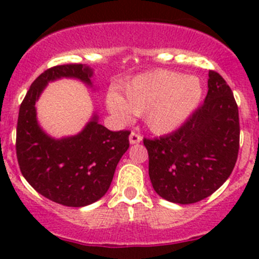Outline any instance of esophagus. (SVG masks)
I'll list each match as a JSON object with an SVG mask.
<instances>
[{"instance_id":"esophagus-1","label":"esophagus","mask_w":259,"mask_h":259,"mask_svg":"<svg viewBox=\"0 0 259 259\" xmlns=\"http://www.w3.org/2000/svg\"><path fill=\"white\" fill-rule=\"evenodd\" d=\"M129 140H130V144H139V143L143 140V137L139 134V133L132 132V134H130L129 137Z\"/></svg>"}]
</instances>
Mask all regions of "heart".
Segmentation results:
<instances>
[{
	"label": "heart",
	"mask_w": 259,
	"mask_h": 259,
	"mask_svg": "<svg viewBox=\"0 0 259 259\" xmlns=\"http://www.w3.org/2000/svg\"><path fill=\"white\" fill-rule=\"evenodd\" d=\"M124 99L110 93L108 106L113 114L127 120L130 114L143 115L145 124L156 134L178 129L197 109L203 86L195 76H182L165 70L145 72L122 88Z\"/></svg>",
	"instance_id": "b5f03b06"
}]
</instances>
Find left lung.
Listing matches in <instances>:
<instances>
[{
  "label": "left lung",
  "mask_w": 259,
  "mask_h": 259,
  "mask_svg": "<svg viewBox=\"0 0 259 259\" xmlns=\"http://www.w3.org/2000/svg\"><path fill=\"white\" fill-rule=\"evenodd\" d=\"M143 142L149 177L161 198L192 204L209 197L229 178L238 158V106L228 83L210 70L203 105L178 130Z\"/></svg>",
  "instance_id": "1"
}]
</instances>
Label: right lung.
<instances>
[{"label": "right lung", "mask_w": 259, "mask_h": 259, "mask_svg": "<svg viewBox=\"0 0 259 259\" xmlns=\"http://www.w3.org/2000/svg\"><path fill=\"white\" fill-rule=\"evenodd\" d=\"M93 70L82 64L50 67L32 82L21 103L16 129L20 170L31 187L59 204L85 207L108 192L117 163L129 148V130L110 132L94 115L75 137L54 139L36 119L35 104L49 81L75 77L91 85Z\"/></svg>", "instance_id": "add662e5"}]
</instances>
